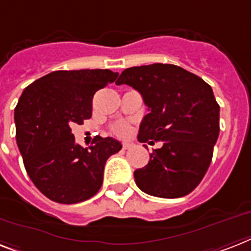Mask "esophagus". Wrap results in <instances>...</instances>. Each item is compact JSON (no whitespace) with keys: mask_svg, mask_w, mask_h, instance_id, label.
Here are the masks:
<instances>
[{"mask_svg":"<svg viewBox=\"0 0 251 251\" xmlns=\"http://www.w3.org/2000/svg\"><path fill=\"white\" fill-rule=\"evenodd\" d=\"M132 147H134V144H132L131 142H125V143L122 144V148H124V150H130Z\"/></svg>","mask_w":251,"mask_h":251,"instance_id":"obj_1","label":"esophagus"}]
</instances>
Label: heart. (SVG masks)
I'll use <instances>...</instances> for the list:
<instances>
[{"label": "heart", "mask_w": 251, "mask_h": 251, "mask_svg": "<svg viewBox=\"0 0 251 251\" xmlns=\"http://www.w3.org/2000/svg\"><path fill=\"white\" fill-rule=\"evenodd\" d=\"M115 131L117 132V134H120V135L126 136V135H129L130 127L126 125V124H119V125L115 126Z\"/></svg>", "instance_id": "heart-1"}]
</instances>
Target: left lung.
Returning a JSON list of instances; mask_svg holds the SVG:
<instances>
[{"mask_svg":"<svg viewBox=\"0 0 251 251\" xmlns=\"http://www.w3.org/2000/svg\"><path fill=\"white\" fill-rule=\"evenodd\" d=\"M139 91L150 113L140 124L138 140L162 142L148 164L134 172L147 195L178 199L196 188L206 174L219 135V104L201 77L174 64L131 67L116 85Z\"/></svg>","mask_w":251,"mask_h":251,"instance_id":"1","label":"left lung"}]
</instances>
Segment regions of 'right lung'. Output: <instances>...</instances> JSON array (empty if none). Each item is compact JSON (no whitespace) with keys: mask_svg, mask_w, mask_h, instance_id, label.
Masks as SVG:
<instances>
[{"mask_svg":"<svg viewBox=\"0 0 251 251\" xmlns=\"http://www.w3.org/2000/svg\"><path fill=\"white\" fill-rule=\"evenodd\" d=\"M117 76L109 69L55 71L24 89L14 113L16 143L30 180L51 201L77 203L100 189L105 161L121 143L97 136L83 148L71 127L90 119L94 94Z\"/></svg>","mask_w":251,"mask_h":251,"instance_id":"1","label":"right lung"}]
</instances>
